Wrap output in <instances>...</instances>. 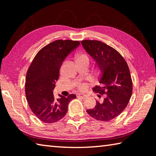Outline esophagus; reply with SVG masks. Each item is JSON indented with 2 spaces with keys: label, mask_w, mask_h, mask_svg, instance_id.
Instances as JSON below:
<instances>
[{
  "label": "esophagus",
  "mask_w": 156,
  "mask_h": 156,
  "mask_svg": "<svg viewBox=\"0 0 156 156\" xmlns=\"http://www.w3.org/2000/svg\"><path fill=\"white\" fill-rule=\"evenodd\" d=\"M77 97L82 98V99H85V98H87V96L84 94H77Z\"/></svg>",
  "instance_id": "obj_1"
}]
</instances>
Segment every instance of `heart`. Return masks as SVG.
Instances as JSON below:
<instances>
[{
	"mask_svg": "<svg viewBox=\"0 0 156 156\" xmlns=\"http://www.w3.org/2000/svg\"><path fill=\"white\" fill-rule=\"evenodd\" d=\"M76 60H77L78 62L83 61V60H87V61L90 60V58H89L88 55H86V54L84 53H77L76 55ZM97 71H98V73L100 74L102 73L103 70H102V69L100 67V66H98ZM78 90L80 91H85V90H86V89H87V85H86L85 84H80V85H78Z\"/></svg>",
	"mask_w": 156,
	"mask_h": 156,
	"instance_id": "heart-1",
	"label": "heart"
}]
</instances>
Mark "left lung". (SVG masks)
Segmentation results:
<instances>
[{"label": "left lung", "instance_id": "8db88e82", "mask_svg": "<svg viewBox=\"0 0 156 156\" xmlns=\"http://www.w3.org/2000/svg\"><path fill=\"white\" fill-rule=\"evenodd\" d=\"M85 51L102 69L100 83L93 90L106 94L103 103L96 101L93 109L87 112L95 119L108 122L117 117L128 105L133 92V82L130 70L123 56L112 47L97 40H83Z\"/></svg>", "mask_w": 156, "mask_h": 156}]
</instances>
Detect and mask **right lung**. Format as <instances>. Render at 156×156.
Instances as JSON below:
<instances>
[{
    "instance_id": "right-lung-1",
    "label": "right lung",
    "mask_w": 156,
    "mask_h": 156,
    "mask_svg": "<svg viewBox=\"0 0 156 156\" xmlns=\"http://www.w3.org/2000/svg\"><path fill=\"white\" fill-rule=\"evenodd\" d=\"M80 44L73 40H55L43 47L34 57L26 73V99L29 107L39 120L47 123L62 119L75 94L55 98L53 90L58 80L62 62Z\"/></svg>"
}]
</instances>
